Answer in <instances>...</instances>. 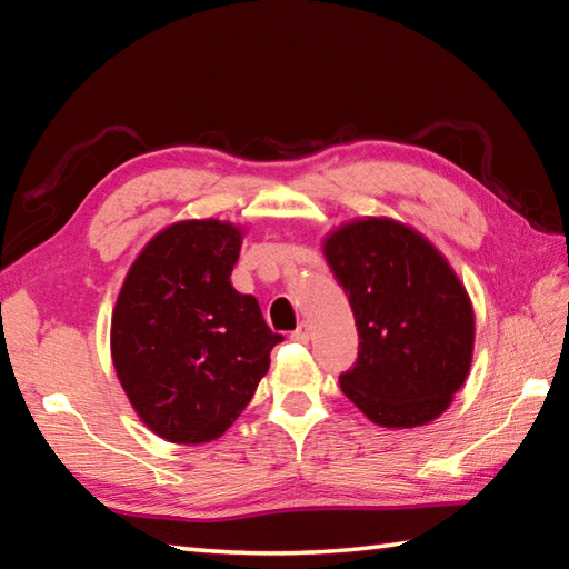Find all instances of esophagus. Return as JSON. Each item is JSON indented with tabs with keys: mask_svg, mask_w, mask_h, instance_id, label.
<instances>
[{
	"mask_svg": "<svg viewBox=\"0 0 569 569\" xmlns=\"http://www.w3.org/2000/svg\"><path fill=\"white\" fill-rule=\"evenodd\" d=\"M291 340H293V342H300V345H306V342L310 340V328H308L306 322H300L298 328L291 332Z\"/></svg>",
	"mask_w": 569,
	"mask_h": 569,
	"instance_id": "obj_1",
	"label": "esophagus"
}]
</instances>
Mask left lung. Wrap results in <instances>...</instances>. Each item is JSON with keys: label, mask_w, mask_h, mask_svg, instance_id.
Listing matches in <instances>:
<instances>
[{"label": "left lung", "mask_w": 569, "mask_h": 569, "mask_svg": "<svg viewBox=\"0 0 569 569\" xmlns=\"http://www.w3.org/2000/svg\"><path fill=\"white\" fill-rule=\"evenodd\" d=\"M359 332L345 396L381 428L428 426L450 408L475 355V308L432 241L391 217H359L322 237Z\"/></svg>", "instance_id": "obj_1"}]
</instances>
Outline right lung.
<instances>
[{"mask_svg":"<svg viewBox=\"0 0 569 569\" xmlns=\"http://www.w3.org/2000/svg\"><path fill=\"white\" fill-rule=\"evenodd\" d=\"M247 227L180 220L129 266L112 310L117 379L139 420L178 445L217 440L251 401L283 340L229 281Z\"/></svg>","mask_w":569,"mask_h":569,"instance_id":"1","label":"right lung"}]
</instances>
